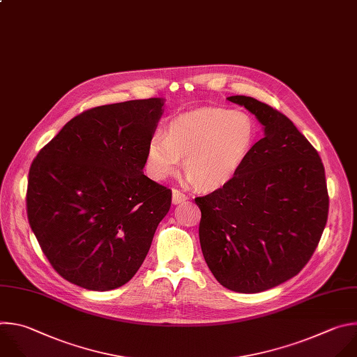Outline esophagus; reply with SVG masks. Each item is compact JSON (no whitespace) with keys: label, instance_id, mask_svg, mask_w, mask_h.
<instances>
[{"label":"esophagus","instance_id":"obj_1","mask_svg":"<svg viewBox=\"0 0 357 357\" xmlns=\"http://www.w3.org/2000/svg\"><path fill=\"white\" fill-rule=\"evenodd\" d=\"M185 199H187V195L183 191H180L177 188H173V204H180Z\"/></svg>","mask_w":357,"mask_h":357}]
</instances>
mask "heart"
I'll return each mask as SVG.
<instances>
[{
	"instance_id": "heart-1",
	"label": "heart",
	"mask_w": 357,
	"mask_h": 357,
	"mask_svg": "<svg viewBox=\"0 0 357 357\" xmlns=\"http://www.w3.org/2000/svg\"><path fill=\"white\" fill-rule=\"evenodd\" d=\"M256 139L253 119L242 111L205 108L181 114L156 132L148 144V170L156 180L176 174L180 158L190 180L215 190L234 178Z\"/></svg>"
}]
</instances>
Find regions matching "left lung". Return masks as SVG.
Instances as JSON below:
<instances>
[{
    "label": "left lung",
    "instance_id": "1",
    "mask_svg": "<svg viewBox=\"0 0 357 357\" xmlns=\"http://www.w3.org/2000/svg\"><path fill=\"white\" fill-rule=\"evenodd\" d=\"M264 126V136L221 188L195 197L204 259L224 287L260 293L297 275L328 221L329 195L317 149L275 108L234 96Z\"/></svg>",
    "mask_w": 357,
    "mask_h": 357
}]
</instances>
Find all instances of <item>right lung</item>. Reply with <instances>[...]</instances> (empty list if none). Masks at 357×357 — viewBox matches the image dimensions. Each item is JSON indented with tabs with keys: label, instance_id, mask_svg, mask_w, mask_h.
I'll list each match as a JSON object with an SVG mask.
<instances>
[{
	"label": "right lung",
	"instance_id": "obj_1",
	"mask_svg": "<svg viewBox=\"0 0 357 357\" xmlns=\"http://www.w3.org/2000/svg\"><path fill=\"white\" fill-rule=\"evenodd\" d=\"M160 98L90 108L33 159L29 225L52 267L93 291L128 282L144 263L172 190L144 174Z\"/></svg>",
	"mask_w": 357,
	"mask_h": 357
}]
</instances>
